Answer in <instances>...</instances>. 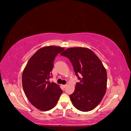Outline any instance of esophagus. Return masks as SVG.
<instances>
[{
  "instance_id": "esophagus-1",
  "label": "esophagus",
  "mask_w": 131,
  "mask_h": 131,
  "mask_svg": "<svg viewBox=\"0 0 131 131\" xmlns=\"http://www.w3.org/2000/svg\"><path fill=\"white\" fill-rule=\"evenodd\" d=\"M66 85H63V88H65L66 87Z\"/></svg>"
}]
</instances>
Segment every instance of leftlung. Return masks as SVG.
I'll use <instances>...</instances> for the list:
<instances>
[{
  "mask_svg": "<svg viewBox=\"0 0 131 131\" xmlns=\"http://www.w3.org/2000/svg\"><path fill=\"white\" fill-rule=\"evenodd\" d=\"M67 57L80 82L70 97L72 104L82 112H89L97 107L104 98L107 89V74L101 61L86 48H70L60 53ZM81 74L82 78L78 75Z\"/></svg>",
  "mask_w": 131,
  "mask_h": 131,
  "instance_id": "8db88e82",
  "label": "left lung"
}]
</instances>
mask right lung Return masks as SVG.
<instances>
[{"mask_svg":"<svg viewBox=\"0 0 131 131\" xmlns=\"http://www.w3.org/2000/svg\"><path fill=\"white\" fill-rule=\"evenodd\" d=\"M64 50V48L57 46L41 48L30 58L23 70L24 91L31 104L40 111L53 108L63 92L59 85L48 81L55 57Z\"/></svg>","mask_w":131,"mask_h":131,"instance_id":"obj_1","label":"right lung"}]
</instances>
